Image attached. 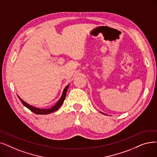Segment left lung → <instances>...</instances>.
Returning <instances> with one entry per match:
<instances>
[{
	"instance_id": "obj_1",
	"label": "left lung",
	"mask_w": 157,
	"mask_h": 157,
	"mask_svg": "<svg viewBox=\"0 0 157 157\" xmlns=\"http://www.w3.org/2000/svg\"><path fill=\"white\" fill-rule=\"evenodd\" d=\"M101 113H102V112H101Z\"/></svg>"
}]
</instances>
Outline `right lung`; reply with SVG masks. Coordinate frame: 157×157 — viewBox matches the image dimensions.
<instances>
[{"label": "right lung", "mask_w": 157, "mask_h": 157, "mask_svg": "<svg viewBox=\"0 0 157 157\" xmlns=\"http://www.w3.org/2000/svg\"><path fill=\"white\" fill-rule=\"evenodd\" d=\"M69 85H67L65 88V89L63 90V94H62V97H61V98L59 99V100L57 102L56 104H55V105L53 106L52 108H49V109H40V108H35L34 107L28 103H26L25 101H24L21 98H20L19 96L18 98L20 99V101H21V103L24 105V106H25L26 108H28L29 110H30L32 112L35 113L36 114H38V115H45V114H49V113H52L56 111L62 105L63 101L65 99V97H66V94H67V91L68 90V88H69Z\"/></svg>", "instance_id": "1"}]
</instances>
